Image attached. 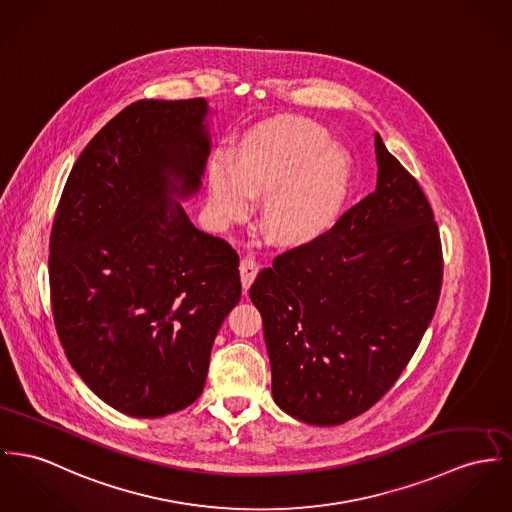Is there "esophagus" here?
Wrapping results in <instances>:
<instances>
[{"label": "esophagus", "instance_id": "34e87169", "mask_svg": "<svg viewBox=\"0 0 512 512\" xmlns=\"http://www.w3.org/2000/svg\"><path fill=\"white\" fill-rule=\"evenodd\" d=\"M257 273H259V265L253 259H247V257L241 259V263H239V276H241V286H243L245 292L253 284Z\"/></svg>", "mask_w": 512, "mask_h": 512}]
</instances>
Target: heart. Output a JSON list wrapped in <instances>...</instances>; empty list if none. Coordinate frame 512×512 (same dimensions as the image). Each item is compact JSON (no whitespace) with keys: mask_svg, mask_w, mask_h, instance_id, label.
Masks as SVG:
<instances>
[{"mask_svg":"<svg viewBox=\"0 0 512 512\" xmlns=\"http://www.w3.org/2000/svg\"><path fill=\"white\" fill-rule=\"evenodd\" d=\"M351 177L349 156L329 136L298 117L267 120L239 142L234 161L218 158L208 171V204L222 224L243 220L251 197L261 202V226L284 243L319 234Z\"/></svg>","mask_w":512,"mask_h":512,"instance_id":"b5f03b06","label":"heart"}]
</instances>
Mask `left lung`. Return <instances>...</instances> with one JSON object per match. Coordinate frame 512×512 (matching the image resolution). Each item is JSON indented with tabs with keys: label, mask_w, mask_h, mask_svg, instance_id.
Masks as SVG:
<instances>
[{
	"label": "left lung",
	"mask_w": 512,
	"mask_h": 512,
	"mask_svg": "<svg viewBox=\"0 0 512 512\" xmlns=\"http://www.w3.org/2000/svg\"><path fill=\"white\" fill-rule=\"evenodd\" d=\"M374 150L376 191L329 232L280 253L249 288L263 317L273 399L308 425H341L386 394L440 296L431 204L380 134Z\"/></svg>",
	"instance_id": "left-lung-1"
}]
</instances>
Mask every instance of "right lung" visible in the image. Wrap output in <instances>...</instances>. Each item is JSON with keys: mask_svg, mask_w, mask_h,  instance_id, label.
Returning <instances> with one entry per match:
<instances>
[{"mask_svg": "<svg viewBox=\"0 0 512 512\" xmlns=\"http://www.w3.org/2000/svg\"><path fill=\"white\" fill-rule=\"evenodd\" d=\"M206 99H142L81 152L50 236L60 343L87 388L120 413L156 419L202 394L210 351L241 298L239 257L200 232L210 156Z\"/></svg>", "mask_w": 512, "mask_h": 512, "instance_id": "right-lung-1", "label": "right lung"}]
</instances>
